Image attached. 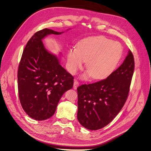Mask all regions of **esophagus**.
<instances>
[{"mask_svg": "<svg viewBox=\"0 0 151 151\" xmlns=\"http://www.w3.org/2000/svg\"><path fill=\"white\" fill-rule=\"evenodd\" d=\"M79 82H78L77 80H75L74 83H73V88H74L75 90H76L77 87L79 86Z\"/></svg>", "mask_w": 151, "mask_h": 151, "instance_id": "34e87169", "label": "esophagus"}]
</instances>
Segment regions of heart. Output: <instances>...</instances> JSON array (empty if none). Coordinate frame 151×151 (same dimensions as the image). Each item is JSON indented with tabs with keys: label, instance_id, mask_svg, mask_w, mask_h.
Returning a JSON list of instances; mask_svg holds the SVG:
<instances>
[{
	"label": "heart",
	"instance_id": "heart-1",
	"mask_svg": "<svg viewBox=\"0 0 151 151\" xmlns=\"http://www.w3.org/2000/svg\"><path fill=\"white\" fill-rule=\"evenodd\" d=\"M123 52L118 42L103 36L90 37L82 40L76 48L67 52V67L69 72L75 74L83 66V61L88 70L83 77L92 75L96 79L109 76L115 69Z\"/></svg>",
	"mask_w": 151,
	"mask_h": 151
}]
</instances>
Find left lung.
Returning a JSON list of instances; mask_svg holds the SVG:
<instances>
[{
    "label": "left lung",
    "instance_id": "1",
    "mask_svg": "<svg viewBox=\"0 0 151 151\" xmlns=\"http://www.w3.org/2000/svg\"><path fill=\"white\" fill-rule=\"evenodd\" d=\"M134 70L133 55L129 50L123 63L106 79L77 88V118L83 127L97 130L115 118L127 100Z\"/></svg>",
    "mask_w": 151,
    "mask_h": 151
}]
</instances>
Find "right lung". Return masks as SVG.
<instances>
[{
	"mask_svg": "<svg viewBox=\"0 0 151 151\" xmlns=\"http://www.w3.org/2000/svg\"><path fill=\"white\" fill-rule=\"evenodd\" d=\"M51 29L37 32L23 50L18 70V88L23 109L32 118H51L63 94L73 85V77L60 64L57 55L48 52L42 39L60 35Z\"/></svg>",
	"mask_w": 151,
	"mask_h": 151,
	"instance_id": "right-lung-1",
	"label": "right lung"
}]
</instances>
